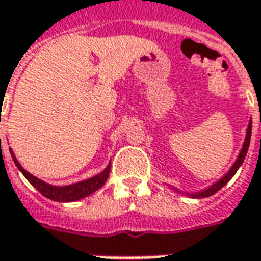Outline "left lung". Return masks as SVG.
<instances>
[{
    "mask_svg": "<svg viewBox=\"0 0 261 261\" xmlns=\"http://www.w3.org/2000/svg\"><path fill=\"white\" fill-rule=\"evenodd\" d=\"M250 138H251V122H250V125H248V129H247V135H246V141H244V145H243V149H241V152H240V155L237 158V161L234 163V166L232 168L226 173L219 181H216L215 185H212L211 187H207L206 190L203 192H197V193H193V197H209V196L215 195L218 190H221L224 186L234 177V174L237 173V170L240 168V166L243 164V161H244V158L247 155V151H248V145H250Z\"/></svg>",
    "mask_w": 261,
    "mask_h": 261,
    "instance_id": "left-lung-1",
    "label": "left lung"
}]
</instances>
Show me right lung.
<instances>
[{
	"label": "right lung",
	"mask_w": 261,
	"mask_h": 261,
	"mask_svg": "<svg viewBox=\"0 0 261 261\" xmlns=\"http://www.w3.org/2000/svg\"><path fill=\"white\" fill-rule=\"evenodd\" d=\"M11 155H13L15 166L18 167V170H20L25 178L32 183V186H35L36 189H37L42 195L45 196V197L50 199V200H56V202H74V200L83 199V197H86V196L94 193L95 190H98L101 186L105 185L107 177H109V173H110V164H109L103 173L94 175V177L88 178L86 181H80V183L65 186V187H55V186L46 185L45 181H42V180L36 178L35 175L27 173L24 168L20 166V163L15 160L13 151H11Z\"/></svg>",
	"instance_id": "obj_1"
}]
</instances>
